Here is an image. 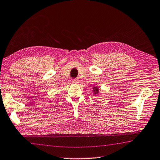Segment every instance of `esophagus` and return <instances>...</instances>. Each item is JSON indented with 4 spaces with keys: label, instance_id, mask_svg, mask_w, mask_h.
I'll use <instances>...</instances> for the list:
<instances>
[{
    "label": "esophagus",
    "instance_id": "esophagus-1",
    "mask_svg": "<svg viewBox=\"0 0 160 160\" xmlns=\"http://www.w3.org/2000/svg\"><path fill=\"white\" fill-rule=\"evenodd\" d=\"M72 83H74V84H77L79 83V80H78L77 79H72Z\"/></svg>",
    "mask_w": 160,
    "mask_h": 160
}]
</instances>
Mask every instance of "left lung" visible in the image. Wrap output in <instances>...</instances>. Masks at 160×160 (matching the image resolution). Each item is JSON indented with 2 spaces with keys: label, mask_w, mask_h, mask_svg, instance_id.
Segmentation results:
<instances>
[{
  "label": "left lung",
  "mask_w": 160,
  "mask_h": 160,
  "mask_svg": "<svg viewBox=\"0 0 160 160\" xmlns=\"http://www.w3.org/2000/svg\"><path fill=\"white\" fill-rule=\"evenodd\" d=\"M94 88V94H97L99 92V90H98V88Z\"/></svg>",
  "instance_id": "obj_1"
}]
</instances>
